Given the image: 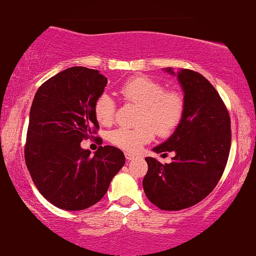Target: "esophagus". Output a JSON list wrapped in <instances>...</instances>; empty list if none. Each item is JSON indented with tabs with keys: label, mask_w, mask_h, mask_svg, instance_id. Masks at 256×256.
Here are the masks:
<instances>
[{
	"label": "esophagus",
	"mask_w": 256,
	"mask_h": 256,
	"mask_svg": "<svg viewBox=\"0 0 256 256\" xmlns=\"http://www.w3.org/2000/svg\"><path fill=\"white\" fill-rule=\"evenodd\" d=\"M125 157L128 160H132L136 158V154H132V153H125Z\"/></svg>",
	"instance_id": "esophagus-1"
}]
</instances>
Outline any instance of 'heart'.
<instances>
[{
  "instance_id": "obj_1",
  "label": "heart",
  "mask_w": 256,
  "mask_h": 256,
  "mask_svg": "<svg viewBox=\"0 0 256 256\" xmlns=\"http://www.w3.org/2000/svg\"><path fill=\"white\" fill-rule=\"evenodd\" d=\"M119 94L126 103L140 106L136 128H120L112 131L109 140L112 144L128 152H136L148 144L154 136H169L182 122L185 100L182 93L166 90L164 84L147 76L131 77L122 83ZM94 116L102 125L114 121L116 104L109 94L104 93L94 103Z\"/></svg>"
}]
</instances>
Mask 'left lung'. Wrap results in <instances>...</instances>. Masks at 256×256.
I'll return each mask as SVG.
<instances>
[{
  "mask_svg": "<svg viewBox=\"0 0 256 256\" xmlns=\"http://www.w3.org/2000/svg\"><path fill=\"white\" fill-rule=\"evenodd\" d=\"M166 72L173 74L172 68ZM185 112L174 134L153 150L174 152L172 163L147 157L144 178L147 198L164 211L188 208L206 198L218 184L230 150V118L218 92L192 70L178 72Z\"/></svg>",
  "mask_w": 256,
  "mask_h": 256,
  "instance_id": "left-lung-1",
  "label": "left lung"
}]
</instances>
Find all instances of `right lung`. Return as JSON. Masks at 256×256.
<instances>
[{"instance_id":"1","label":"right lung","mask_w":256,"mask_h":256,"mask_svg":"<svg viewBox=\"0 0 256 256\" xmlns=\"http://www.w3.org/2000/svg\"><path fill=\"white\" fill-rule=\"evenodd\" d=\"M106 83L98 70L71 67L42 83L34 96L24 158L36 189L58 208L96 205L125 164L116 147H99L94 156L80 147L99 128L93 108Z\"/></svg>"}]
</instances>
